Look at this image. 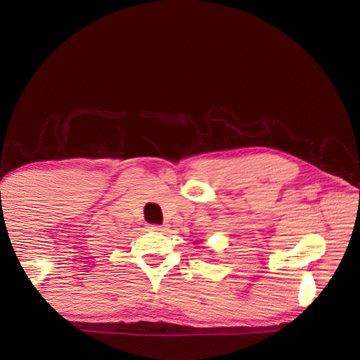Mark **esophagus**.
<instances>
[{"mask_svg": "<svg viewBox=\"0 0 360 360\" xmlns=\"http://www.w3.org/2000/svg\"><path fill=\"white\" fill-rule=\"evenodd\" d=\"M149 229L154 230V231H165L167 230V225H150Z\"/></svg>", "mask_w": 360, "mask_h": 360, "instance_id": "esophagus-1", "label": "esophagus"}]
</instances>
